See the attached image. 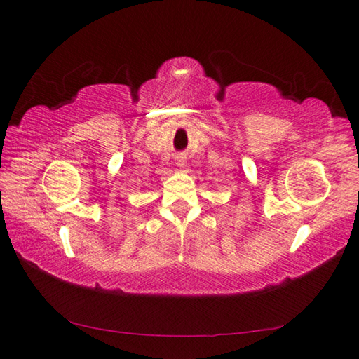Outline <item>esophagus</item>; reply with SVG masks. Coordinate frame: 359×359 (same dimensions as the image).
I'll return each instance as SVG.
<instances>
[{
	"label": "esophagus",
	"mask_w": 359,
	"mask_h": 359,
	"mask_svg": "<svg viewBox=\"0 0 359 359\" xmlns=\"http://www.w3.org/2000/svg\"><path fill=\"white\" fill-rule=\"evenodd\" d=\"M185 162H187V157L183 154H177L176 156V163L177 166H185Z\"/></svg>",
	"instance_id": "esophagus-1"
}]
</instances>
